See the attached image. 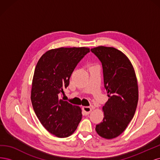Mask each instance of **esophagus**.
I'll return each instance as SVG.
<instances>
[{
	"mask_svg": "<svg viewBox=\"0 0 160 160\" xmlns=\"http://www.w3.org/2000/svg\"><path fill=\"white\" fill-rule=\"evenodd\" d=\"M82 109H83V112L85 113V114L86 115H89L91 111V109L89 107H83V108H82Z\"/></svg>",
	"mask_w": 160,
	"mask_h": 160,
	"instance_id": "obj_1",
	"label": "esophagus"
}]
</instances>
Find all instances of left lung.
I'll return each mask as SVG.
<instances>
[{"mask_svg": "<svg viewBox=\"0 0 160 160\" xmlns=\"http://www.w3.org/2000/svg\"><path fill=\"white\" fill-rule=\"evenodd\" d=\"M91 51L101 62L108 100L104 118L95 130L101 137L113 139L122 133L133 119L138 102V86L133 67L123 53L113 47H98Z\"/></svg>", "mask_w": 160, "mask_h": 160, "instance_id": "8db88e82", "label": "left lung"}]
</instances>
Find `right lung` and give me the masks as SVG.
Segmentation results:
<instances>
[{
	"instance_id": "add662e5",
	"label": "right lung",
	"mask_w": 160,
	"mask_h": 160,
	"mask_svg": "<svg viewBox=\"0 0 160 160\" xmlns=\"http://www.w3.org/2000/svg\"><path fill=\"white\" fill-rule=\"evenodd\" d=\"M85 47L48 51L38 60L34 72L31 102L38 119L55 136L69 137L82 118L81 109L61 99L76 66L89 52Z\"/></svg>"
}]
</instances>
